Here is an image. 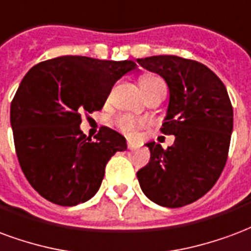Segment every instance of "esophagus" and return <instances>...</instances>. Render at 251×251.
<instances>
[{
	"label": "esophagus",
	"instance_id": "obj_1",
	"mask_svg": "<svg viewBox=\"0 0 251 251\" xmlns=\"http://www.w3.org/2000/svg\"><path fill=\"white\" fill-rule=\"evenodd\" d=\"M127 148H128V150H133V148H136V146H135L133 143H131V142H128Z\"/></svg>",
	"mask_w": 251,
	"mask_h": 251
}]
</instances>
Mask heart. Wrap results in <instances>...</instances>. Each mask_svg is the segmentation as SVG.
<instances>
[{
	"label": "heart",
	"instance_id": "1",
	"mask_svg": "<svg viewBox=\"0 0 251 251\" xmlns=\"http://www.w3.org/2000/svg\"><path fill=\"white\" fill-rule=\"evenodd\" d=\"M160 83H163V80L158 77V76H153V75H144L143 77L140 78V87H142L144 93L147 92L148 89H151V88ZM115 123H116L119 129L123 133H126L127 136L136 135L139 129L144 127L143 120H138V119L132 118L129 115H120V116L115 119Z\"/></svg>",
	"mask_w": 251,
	"mask_h": 251
}]
</instances>
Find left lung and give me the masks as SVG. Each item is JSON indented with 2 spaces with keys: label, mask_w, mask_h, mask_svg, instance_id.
Returning <instances> with one entry per match:
<instances>
[{
  "label": "left lung",
  "mask_w": 251,
  "mask_h": 251,
  "mask_svg": "<svg viewBox=\"0 0 251 251\" xmlns=\"http://www.w3.org/2000/svg\"><path fill=\"white\" fill-rule=\"evenodd\" d=\"M160 75L170 89L167 116L160 131L175 142L163 150L147 143L151 158L138 171L148 199L164 207H182L213 187L227 160L233 131V105L225 84L195 60L163 54L138 58Z\"/></svg>",
  "instance_id": "left-lung-1"
}]
</instances>
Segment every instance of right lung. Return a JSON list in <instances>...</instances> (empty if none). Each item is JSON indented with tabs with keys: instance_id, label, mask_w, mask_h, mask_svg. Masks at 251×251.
<instances>
[{
	"instance_id": "right-lung-1",
	"label": "right lung",
	"mask_w": 251,
	"mask_h": 251,
	"mask_svg": "<svg viewBox=\"0 0 251 251\" xmlns=\"http://www.w3.org/2000/svg\"><path fill=\"white\" fill-rule=\"evenodd\" d=\"M136 68L112 61L61 56L29 71L10 104V124L25 178L49 202L76 206L98 193L108 160L127 150L126 139L101 127L95 140L80 129L81 115L100 111L123 75Z\"/></svg>"
}]
</instances>
